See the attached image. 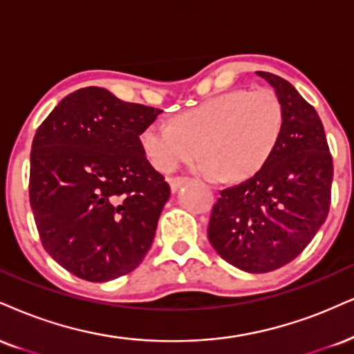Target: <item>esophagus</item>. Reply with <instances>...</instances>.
<instances>
[{
	"label": "esophagus",
	"instance_id": "1",
	"mask_svg": "<svg viewBox=\"0 0 354 354\" xmlns=\"http://www.w3.org/2000/svg\"><path fill=\"white\" fill-rule=\"evenodd\" d=\"M188 181L186 178H181V176H176V178H168V183H169V188H171V191L174 193V191H178L181 188L185 183Z\"/></svg>",
	"mask_w": 354,
	"mask_h": 354
}]
</instances>
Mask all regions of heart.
Returning a JSON list of instances; mask_svg holds the SVG:
<instances>
[{"label": "heart", "instance_id": "heart-1", "mask_svg": "<svg viewBox=\"0 0 354 354\" xmlns=\"http://www.w3.org/2000/svg\"><path fill=\"white\" fill-rule=\"evenodd\" d=\"M283 129V107L272 88L229 91L174 117L173 127L153 122L140 133V147L158 171L169 173L194 160L211 180L254 176L274 155Z\"/></svg>", "mask_w": 354, "mask_h": 354}]
</instances>
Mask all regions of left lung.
<instances>
[{
    "label": "left lung",
    "instance_id": "8db88e82",
    "mask_svg": "<svg viewBox=\"0 0 354 354\" xmlns=\"http://www.w3.org/2000/svg\"><path fill=\"white\" fill-rule=\"evenodd\" d=\"M255 74L282 102V135L261 171L221 191L207 239L231 266L263 274L293 261L320 231L330 211L333 160L317 110L285 79Z\"/></svg>",
    "mask_w": 354,
    "mask_h": 354
}]
</instances>
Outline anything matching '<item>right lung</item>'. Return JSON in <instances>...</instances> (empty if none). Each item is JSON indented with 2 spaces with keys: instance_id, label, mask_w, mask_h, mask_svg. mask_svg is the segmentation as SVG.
I'll return each mask as SVG.
<instances>
[{
  "instance_id": "right-lung-1",
  "label": "right lung",
  "mask_w": 354,
  "mask_h": 354,
  "mask_svg": "<svg viewBox=\"0 0 354 354\" xmlns=\"http://www.w3.org/2000/svg\"><path fill=\"white\" fill-rule=\"evenodd\" d=\"M160 113L85 87L64 97L34 135V221L48 254L79 279H118L150 250L171 189L140 133Z\"/></svg>"
}]
</instances>
